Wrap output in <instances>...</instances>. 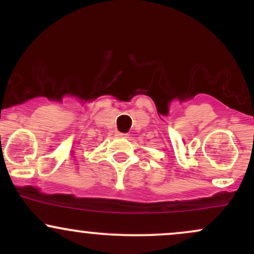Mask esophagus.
Wrapping results in <instances>:
<instances>
[{
    "instance_id": "esophagus-1",
    "label": "esophagus",
    "mask_w": 254,
    "mask_h": 254,
    "mask_svg": "<svg viewBox=\"0 0 254 254\" xmlns=\"http://www.w3.org/2000/svg\"><path fill=\"white\" fill-rule=\"evenodd\" d=\"M116 136H118V137H129V133H123V132H117V133H116Z\"/></svg>"
}]
</instances>
